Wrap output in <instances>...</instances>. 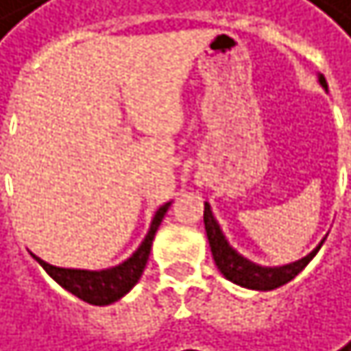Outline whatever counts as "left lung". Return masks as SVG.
Here are the masks:
<instances>
[{
    "mask_svg": "<svg viewBox=\"0 0 351 351\" xmlns=\"http://www.w3.org/2000/svg\"><path fill=\"white\" fill-rule=\"evenodd\" d=\"M318 81H320L322 87H326V79L322 75L318 77ZM203 219H205V232H207V239H209V247H211L213 261H215L217 270L228 280H232L234 285H241V287H247V289H255V291H272V289H278V287L287 285L289 280H293L297 274H300L310 264V259L318 253V249L324 243V239H322L320 245L312 253H308L306 257L293 261V264L278 266V268H264V266H257V264H253V261L245 259L243 255H239L230 245H228L226 237L219 230V223L215 221V217L211 213L209 203H205Z\"/></svg>",
    "mask_w": 351,
    "mask_h": 351,
    "instance_id": "obj_1",
    "label": "left lung"
}]
</instances>
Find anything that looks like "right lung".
I'll use <instances>...</instances> for the list:
<instances>
[{"mask_svg": "<svg viewBox=\"0 0 351 351\" xmlns=\"http://www.w3.org/2000/svg\"><path fill=\"white\" fill-rule=\"evenodd\" d=\"M171 203H165L159 207V211L154 213L150 230L146 234V239L142 241V245L136 249V253L125 259L123 264H119L114 268L108 270H73V268H56L45 264L43 259H39L37 255H33L39 266L54 278L62 289H66L69 293H73L79 300L92 304V306H108L117 300H121L125 293L132 291V287L140 280L146 261L150 255V247H152V239L159 230V226L167 213Z\"/></svg>", "mask_w": 351, "mask_h": 351, "instance_id": "obj_1", "label": "right lung"}]
</instances>
